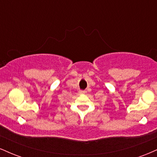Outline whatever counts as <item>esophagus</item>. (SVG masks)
<instances>
[{
	"mask_svg": "<svg viewBox=\"0 0 157 157\" xmlns=\"http://www.w3.org/2000/svg\"><path fill=\"white\" fill-rule=\"evenodd\" d=\"M80 94H85V93H86V91H80Z\"/></svg>",
	"mask_w": 157,
	"mask_h": 157,
	"instance_id": "1",
	"label": "esophagus"
}]
</instances>
